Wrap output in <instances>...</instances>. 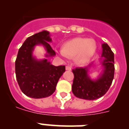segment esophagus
Here are the masks:
<instances>
[{"label": "esophagus", "mask_w": 129, "mask_h": 129, "mask_svg": "<svg viewBox=\"0 0 129 129\" xmlns=\"http://www.w3.org/2000/svg\"><path fill=\"white\" fill-rule=\"evenodd\" d=\"M66 70H68V71H70L72 70V68L70 67H69V66H67L66 67Z\"/></svg>", "instance_id": "obj_1"}]
</instances>
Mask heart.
I'll return each mask as SVG.
<instances>
[{
    "instance_id": "heart-1",
    "label": "heart",
    "mask_w": 129,
    "mask_h": 129,
    "mask_svg": "<svg viewBox=\"0 0 129 129\" xmlns=\"http://www.w3.org/2000/svg\"><path fill=\"white\" fill-rule=\"evenodd\" d=\"M97 50V44L92 39L76 37L64 43L61 54L68 57H75L79 64H85L90 61Z\"/></svg>"
}]
</instances>
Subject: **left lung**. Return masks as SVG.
I'll return each instance as SVG.
<instances>
[{
	"label": "left lung",
	"instance_id": "obj_1",
	"mask_svg": "<svg viewBox=\"0 0 129 129\" xmlns=\"http://www.w3.org/2000/svg\"><path fill=\"white\" fill-rule=\"evenodd\" d=\"M101 64L102 72L95 79L88 76V70L93 62L84 68H76L72 70L74 75L72 90L75 96L86 100L98 99L107 93L112 85L114 76V53L107 43L102 44Z\"/></svg>",
	"mask_w": 129,
	"mask_h": 129
}]
</instances>
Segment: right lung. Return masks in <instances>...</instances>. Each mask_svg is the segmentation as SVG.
<instances>
[{
	"instance_id": "right-lung-1",
	"label": "right lung",
	"mask_w": 129,
	"mask_h": 129,
	"mask_svg": "<svg viewBox=\"0 0 129 129\" xmlns=\"http://www.w3.org/2000/svg\"><path fill=\"white\" fill-rule=\"evenodd\" d=\"M50 42L49 31H42L26 39L18 52L15 61L16 78L22 92L31 98H43L52 95L59 78L65 72V66L55 67L46 58L39 60L33 55L37 45H42L46 50V57L55 55L49 44Z\"/></svg>"
}]
</instances>
